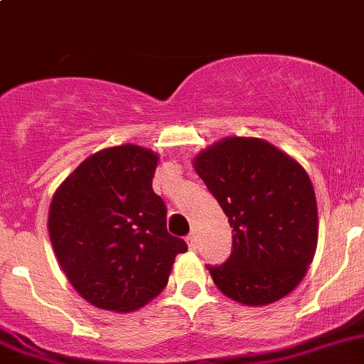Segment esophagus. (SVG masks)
I'll return each instance as SVG.
<instances>
[{"label": "esophagus", "instance_id": "obj_1", "mask_svg": "<svg viewBox=\"0 0 364 364\" xmlns=\"http://www.w3.org/2000/svg\"><path fill=\"white\" fill-rule=\"evenodd\" d=\"M186 245H188V248L190 250H196L197 248V237H196V234H188V236H186Z\"/></svg>", "mask_w": 364, "mask_h": 364}]
</instances>
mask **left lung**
<instances>
[{
  "mask_svg": "<svg viewBox=\"0 0 364 364\" xmlns=\"http://www.w3.org/2000/svg\"><path fill=\"white\" fill-rule=\"evenodd\" d=\"M193 168L234 229L232 253L209 266L216 287L245 306H264L299 285L317 250L314 185L299 161L257 137H225Z\"/></svg>",
  "mask_w": 364,
  "mask_h": 364,
  "instance_id": "obj_1",
  "label": "left lung"
}]
</instances>
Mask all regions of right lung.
<instances>
[{
	"instance_id": "1",
	"label": "right lung",
	"mask_w": 364,
	"mask_h": 364,
	"mask_svg": "<svg viewBox=\"0 0 364 364\" xmlns=\"http://www.w3.org/2000/svg\"><path fill=\"white\" fill-rule=\"evenodd\" d=\"M160 156L123 144L87 156L58 186L49 208L50 243L72 287L100 310H139L165 289L186 243L167 232L153 192Z\"/></svg>"
}]
</instances>
